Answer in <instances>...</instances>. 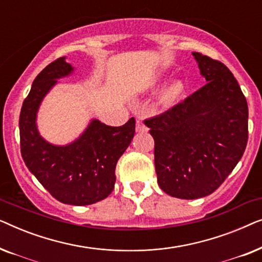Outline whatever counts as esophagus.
<instances>
[{"mask_svg":"<svg viewBox=\"0 0 262 262\" xmlns=\"http://www.w3.org/2000/svg\"><path fill=\"white\" fill-rule=\"evenodd\" d=\"M136 131L137 132H146L148 131V127H146V125L143 123L141 119H138L136 121Z\"/></svg>","mask_w":262,"mask_h":262,"instance_id":"34e87169","label":"esophagus"}]
</instances>
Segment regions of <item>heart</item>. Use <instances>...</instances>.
I'll return each instance as SVG.
<instances>
[{
  "instance_id": "1",
  "label": "heart",
  "mask_w": 262,
  "mask_h": 262,
  "mask_svg": "<svg viewBox=\"0 0 262 262\" xmlns=\"http://www.w3.org/2000/svg\"><path fill=\"white\" fill-rule=\"evenodd\" d=\"M182 92H184V85L181 82H174L166 88L163 93V100L166 102H173L182 94Z\"/></svg>"
}]
</instances>
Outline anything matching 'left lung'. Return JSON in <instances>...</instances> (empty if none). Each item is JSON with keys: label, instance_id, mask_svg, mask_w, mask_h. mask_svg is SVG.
Here are the masks:
<instances>
[{"label": "left lung", "instance_id": "8db88e82", "mask_svg": "<svg viewBox=\"0 0 262 262\" xmlns=\"http://www.w3.org/2000/svg\"><path fill=\"white\" fill-rule=\"evenodd\" d=\"M207 83L161 116L145 119L155 141L157 184L167 194L198 199L213 193L248 142V105L231 71L193 52Z\"/></svg>", "mask_w": 262, "mask_h": 262}]
</instances>
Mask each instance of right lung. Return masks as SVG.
<instances>
[{"label":"right lung","mask_w":262,"mask_h":262,"mask_svg":"<svg viewBox=\"0 0 262 262\" xmlns=\"http://www.w3.org/2000/svg\"><path fill=\"white\" fill-rule=\"evenodd\" d=\"M73 71L64 57L44 68L21 107L20 149L28 169L50 194L70 205H91L112 193L118 160L135 136V118L123 126H107L93 120L77 141L56 146L44 141L35 126L42 98L57 82Z\"/></svg>","instance_id":"obj_1"}]
</instances>
